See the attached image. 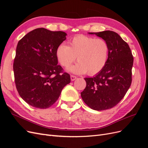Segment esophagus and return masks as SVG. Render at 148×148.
<instances>
[{
	"label": "esophagus",
	"mask_w": 148,
	"mask_h": 148,
	"mask_svg": "<svg viewBox=\"0 0 148 148\" xmlns=\"http://www.w3.org/2000/svg\"><path fill=\"white\" fill-rule=\"evenodd\" d=\"M70 78H71V81H74V80H75L77 78V77H76V76H75V75H71L70 76Z\"/></svg>",
	"instance_id": "34e87169"
}]
</instances>
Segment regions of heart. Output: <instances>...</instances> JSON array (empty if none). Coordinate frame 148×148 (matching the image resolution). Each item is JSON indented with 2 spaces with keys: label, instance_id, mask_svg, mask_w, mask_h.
I'll return each instance as SVG.
<instances>
[{
  "label": "heart",
  "instance_id": "1",
  "mask_svg": "<svg viewBox=\"0 0 148 148\" xmlns=\"http://www.w3.org/2000/svg\"><path fill=\"white\" fill-rule=\"evenodd\" d=\"M109 53V44L104 39L79 34L71 38L68 46L60 44L56 55L60 65L65 68H69L77 57L78 62L71 67V72L77 74L87 72L88 75L93 76L104 68Z\"/></svg>",
  "mask_w": 148,
  "mask_h": 148
}]
</instances>
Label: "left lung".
Masks as SVG:
<instances>
[{
  "instance_id": "obj_1",
  "label": "left lung",
  "mask_w": 148,
  "mask_h": 148,
  "mask_svg": "<svg viewBox=\"0 0 148 148\" xmlns=\"http://www.w3.org/2000/svg\"><path fill=\"white\" fill-rule=\"evenodd\" d=\"M108 43V60L100 73L84 78L86 86L81 92L83 101L91 109L112 108L122 100L131 86L133 57L128 44L112 31L90 33Z\"/></svg>"
}]
</instances>
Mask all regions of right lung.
<instances>
[{
    "mask_svg": "<svg viewBox=\"0 0 148 148\" xmlns=\"http://www.w3.org/2000/svg\"><path fill=\"white\" fill-rule=\"evenodd\" d=\"M64 31L36 28L18 43L13 62L16 88L30 106L47 109L59 99L70 76L58 64L57 47L66 39Z\"/></svg>",
    "mask_w": 148,
    "mask_h": 148,
    "instance_id": "1",
    "label": "right lung"
}]
</instances>
